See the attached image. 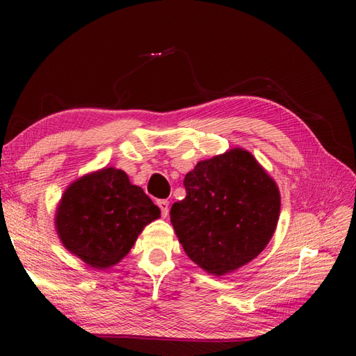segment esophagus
<instances>
[{
    "instance_id": "34e87169",
    "label": "esophagus",
    "mask_w": 356,
    "mask_h": 356,
    "mask_svg": "<svg viewBox=\"0 0 356 356\" xmlns=\"http://www.w3.org/2000/svg\"><path fill=\"white\" fill-rule=\"evenodd\" d=\"M157 205H159V208H161V211H162V217H168L170 202L168 200H159Z\"/></svg>"
}]
</instances>
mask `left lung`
I'll use <instances>...</instances> for the list:
<instances>
[{"label":"left lung","instance_id":"left-lung-1","mask_svg":"<svg viewBox=\"0 0 356 356\" xmlns=\"http://www.w3.org/2000/svg\"><path fill=\"white\" fill-rule=\"evenodd\" d=\"M186 197L171 207V223L186 255L211 275L252 261L272 238L280 190L243 148L200 161L184 180Z\"/></svg>","mask_w":356,"mask_h":356}]
</instances>
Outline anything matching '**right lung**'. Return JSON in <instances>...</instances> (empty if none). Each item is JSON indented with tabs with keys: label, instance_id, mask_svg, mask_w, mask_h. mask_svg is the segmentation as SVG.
Instances as JSON below:
<instances>
[{
	"label": "right lung",
	"instance_id": "1",
	"mask_svg": "<svg viewBox=\"0 0 356 356\" xmlns=\"http://www.w3.org/2000/svg\"><path fill=\"white\" fill-rule=\"evenodd\" d=\"M159 217L161 209L125 171L105 166L67 186L56 208L55 228L67 251L90 268L108 269Z\"/></svg>",
	"mask_w": 356,
	"mask_h": 356
}]
</instances>
